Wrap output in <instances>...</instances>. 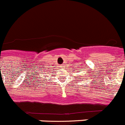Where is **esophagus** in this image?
I'll return each mask as SVG.
<instances>
[{
  "mask_svg": "<svg viewBox=\"0 0 125 125\" xmlns=\"http://www.w3.org/2000/svg\"><path fill=\"white\" fill-rule=\"evenodd\" d=\"M63 67H64V66H61V68H63Z\"/></svg>",
  "mask_w": 125,
  "mask_h": 125,
  "instance_id": "1",
  "label": "esophagus"
}]
</instances>
